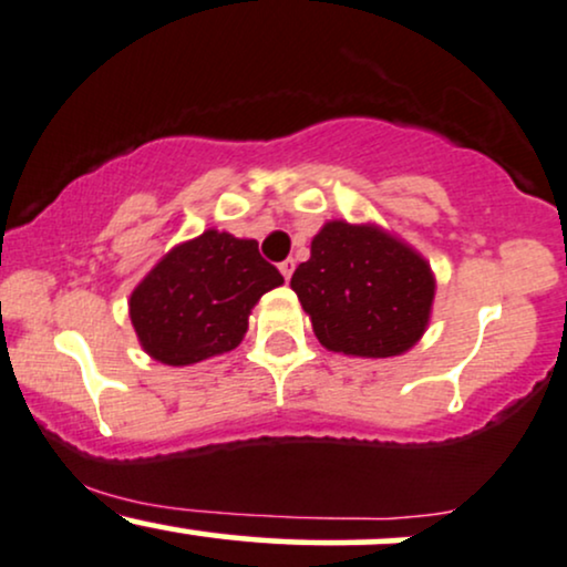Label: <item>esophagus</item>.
Listing matches in <instances>:
<instances>
[{"instance_id": "esophagus-1", "label": "esophagus", "mask_w": 567, "mask_h": 567, "mask_svg": "<svg viewBox=\"0 0 567 567\" xmlns=\"http://www.w3.org/2000/svg\"><path fill=\"white\" fill-rule=\"evenodd\" d=\"M278 270H281V276L286 278V284H289L291 272H295V259H284V262L278 265Z\"/></svg>"}]
</instances>
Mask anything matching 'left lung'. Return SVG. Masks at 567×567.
Wrapping results in <instances>:
<instances>
[{"label":"left lung","instance_id":"8db88e82","mask_svg":"<svg viewBox=\"0 0 567 567\" xmlns=\"http://www.w3.org/2000/svg\"><path fill=\"white\" fill-rule=\"evenodd\" d=\"M435 272L411 244L377 223L329 219L291 276L326 350L352 358L409 352L430 326Z\"/></svg>","mask_w":567,"mask_h":567}]
</instances>
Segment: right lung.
Masks as SVG:
<instances>
[{
	"label": "right lung",
	"mask_w": 567,
	"mask_h": 567,
	"mask_svg": "<svg viewBox=\"0 0 567 567\" xmlns=\"http://www.w3.org/2000/svg\"><path fill=\"white\" fill-rule=\"evenodd\" d=\"M284 276L255 238L225 230L172 246L130 295V321L153 361L190 365L236 350L259 297Z\"/></svg>",
	"instance_id": "1"
}]
</instances>
